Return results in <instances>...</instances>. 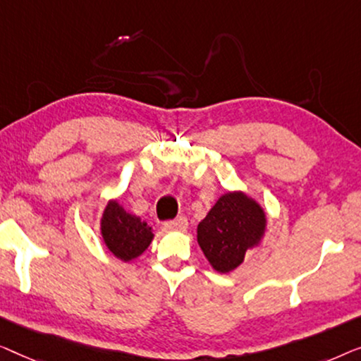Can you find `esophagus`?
Listing matches in <instances>:
<instances>
[{"label":"esophagus","mask_w":361,"mask_h":361,"mask_svg":"<svg viewBox=\"0 0 361 361\" xmlns=\"http://www.w3.org/2000/svg\"><path fill=\"white\" fill-rule=\"evenodd\" d=\"M165 227H166V229H170V231H185L188 227V219L185 216H180L173 221L165 222Z\"/></svg>","instance_id":"34e87169"}]
</instances>
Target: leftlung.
<instances>
[{
    "label": "left lung",
    "mask_w": 361,
    "mask_h": 361,
    "mask_svg": "<svg viewBox=\"0 0 361 361\" xmlns=\"http://www.w3.org/2000/svg\"><path fill=\"white\" fill-rule=\"evenodd\" d=\"M265 229L263 207L245 192L231 191L197 224V243L216 271L229 273L242 265L247 250L260 243Z\"/></svg>",
    "instance_id": "8db88e82"
}]
</instances>
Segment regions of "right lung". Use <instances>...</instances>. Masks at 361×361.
<instances>
[{"mask_svg": "<svg viewBox=\"0 0 361 361\" xmlns=\"http://www.w3.org/2000/svg\"><path fill=\"white\" fill-rule=\"evenodd\" d=\"M101 235L108 250L123 262L140 257L154 240L152 227L147 226L145 221H140V217L129 214L116 200L109 201L104 207Z\"/></svg>", "mask_w": 361, "mask_h": 361, "instance_id": "right-lung-1", "label": "right lung"}]
</instances>
